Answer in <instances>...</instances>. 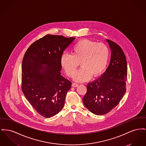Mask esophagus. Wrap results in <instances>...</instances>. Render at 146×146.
<instances>
[{
    "instance_id": "34e87169",
    "label": "esophagus",
    "mask_w": 146,
    "mask_h": 146,
    "mask_svg": "<svg viewBox=\"0 0 146 146\" xmlns=\"http://www.w3.org/2000/svg\"><path fill=\"white\" fill-rule=\"evenodd\" d=\"M72 86H73V87H77L78 86V84L76 83H73L72 84Z\"/></svg>"
}]
</instances>
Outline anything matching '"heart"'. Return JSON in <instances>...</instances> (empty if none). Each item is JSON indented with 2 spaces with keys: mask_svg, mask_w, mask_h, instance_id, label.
<instances>
[{
  "mask_svg": "<svg viewBox=\"0 0 146 146\" xmlns=\"http://www.w3.org/2000/svg\"><path fill=\"white\" fill-rule=\"evenodd\" d=\"M110 51L104 43L83 39L79 41L72 48V54L64 53L60 58V64L69 77L75 74L79 63L82 68L75 74L77 82H84L92 76L101 75L108 65Z\"/></svg>",
  "mask_w": 146,
  "mask_h": 146,
  "instance_id": "obj_1",
  "label": "heart"
}]
</instances>
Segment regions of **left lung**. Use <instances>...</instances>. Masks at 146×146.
<instances>
[{
  "label": "left lung",
  "mask_w": 146,
  "mask_h": 146,
  "mask_svg": "<svg viewBox=\"0 0 146 146\" xmlns=\"http://www.w3.org/2000/svg\"><path fill=\"white\" fill-rule=\"evenodd\" d=\"M111 50V60L105 72L89 82L83 102L86 108L97 115L111 111L126 91L127 67L125 54L120 46L107 40Z\"/></svg>",
  "instance_id": "obj_1"
}]
</instances>
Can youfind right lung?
<instances>
[{
	"instance_id": "1",
	"label": "right lung",
	"mask_w": 146,
	"mask_h": 146,
	"mask_svg": "<svg viewBox=\"0 0 146 146\" xmlns=\"http://www.w3.org/2000/svg\"><path fill=\"white\" fill-rule=\"evenodd\" d=\"M74 39L46 35L32 43L24 54L21 89L31 105L45 118L56 115L62 109L70 89L71 82L61 76L60 58Z\"/></svg>"
}]
</instances>
